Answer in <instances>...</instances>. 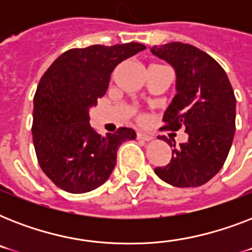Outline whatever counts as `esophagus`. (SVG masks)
<instances>
[{
  "mask_svg": "<svg viewBox=\"0 0 252 252\" xmlns=\"http://www.w3.org/2000/svg\"><path fill=\"white\" fill-rule=\"evenodd\" d=\"M153 136H150V134H146V133H137V140H141V141H152L153 140Z\"/></svg>",
  "mask_w": 252,
  "mask_h": 252,
  "instance_id": "obj_1",
  "label": "esophagus"
}]
</instances>
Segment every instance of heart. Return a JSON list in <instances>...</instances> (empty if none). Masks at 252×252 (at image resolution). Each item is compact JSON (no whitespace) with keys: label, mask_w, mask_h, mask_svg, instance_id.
I'll list each match as a JSON object with an SVG mask.
<instances>
[{"label":"heart","mask_w":252,"mask_h":252,"mask_svg":"<svg viewBox=\"0 0 252 252\" xmlns=\"http://www.w3.org/2000/svg\"><path fill=\"white\" fill-rule=\"evenodd\" d=\"M140 119H142V118H140Z\"/></svg>","instance_id":"heart-1"}]
</instances>
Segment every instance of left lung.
<instances>
[{
    "instance_id": "left-lung-1",
    "label": "left lung",
    "mask_w": 252,
    "mask_h": 252,
    "mask_svg": "<svg viewBox=\"0 0 252 252\" xmlns=\"http://www.w3.org/2000/svg\"><path fill=\"white\" fill-rule=\"evenodd\" d=\"M175 70L176 94L165 111L163 128L186 129L188 140L172 146L168 165L156 167L159 179L174 187H199L221 170L235 132V96L226 73L208 53L191 44L172 41L150 48Z\"/></svg>"
}]
</instances>
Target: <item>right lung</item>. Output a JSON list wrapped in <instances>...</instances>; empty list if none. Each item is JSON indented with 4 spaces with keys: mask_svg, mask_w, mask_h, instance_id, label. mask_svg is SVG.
Listing matches in <instances>:
<instances>
[{
    "mask_svg": "<svg viewBox=\"0 0 252 252\" xmlns=\"http://www.w3.org/2000/svg\"><path fill=\"white\" fill-rule=\"evenodd\" d=\"M145 48L126 43L69 49L41 77L33 96V146L41 170L61 189L85 193L102 186L120 145L136 138L132 128L99 134L89 112L106 94L114 69Z\"/></svg>",
    "mask_w": 252,
    "mask_h": 252,
    "instance_id": "1",
    "label": "right lung"
}]
</instances>
